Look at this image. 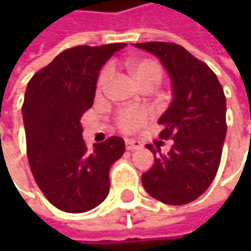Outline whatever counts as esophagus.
Here are the masks:
<instances>
[{"label": "esophagus", "mask_w": 251, "mask_h": 251, "mask_svg": "<svg viewBox=\"0 0 251 251\" xmlns=\"http://www.w3.org/2000/svg\"><path fill=\"white\" fill-rule=\"evenodd\" d=\"M126 145V150H129V151H135V150H139L142 145H141V142H138V141H132V139H126L125 142Z\"/></svg>", "instance_id": "34e87169"}]
</instances>
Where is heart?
Segmentation results:
<instances>
[{
    "instance_id": "obj_1",
    "label": "heart",
    "mask_w": 251,
    "mask_h": 251,
    "mask_svg": "<svg viewBox=\"0 0 251 251\" xmlns=\"http://www.w3.org/2000/svg\"><path fill=\"white\" fill-rule=\"evenodd\" d=\"M129 71L133 75L135 81L144 88V87H157L163 78L161 65L154 59H139L129 62ZM112 71L110 68H104L97 79V91L101 93L110 79ZM150 119V115L145 109L141 107H127L122 109L116 113L115 122L119 130L125 133H132L138 130L139 127L145 125Z\"/></svg>"
}]
</instances>
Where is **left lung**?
<instances>
[{"mask_svg":"<svg viewBox=\"0 0 251 251\" xmlns=\"http://www.w3.org/2000/svg\"><path fill=\"white\" fill-rule=\"evenodd\" d=\"M155 55L173 82V101L158 124L161 139H172L167 154L147 145L155 164L142 175V186L157 201L186 205L215 178L226 133V94L215 73L183 46L169 42L135 45ZM163 142V141H160Z\"/></svg>","mask_w":251,"mask_h":251,"instance_id":"8db88e82","label":"left lung"}]
</instances>
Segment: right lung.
Wrapping results in <instances>:
<instances>
[{
    "label": "right lung",
    "mask_w": 251,
    "mask_h": 251,
    "mask_svg": "<svg viewBox=\"0 0 251 251\" xmlns=\"http://www.w3.org/2000/svg\"><path fill=\"white\" fill-rule=\"evenodd\" d=\"M125 46L65 49L27 84L22 112L30 170L46 199L64 212L81 214L100 205L109 195V170L125 152L119 136L88 150L79 124L93 106L99 71Z\"/></svg>",
    "instance_id": "obj_1"
}]
</instances>
